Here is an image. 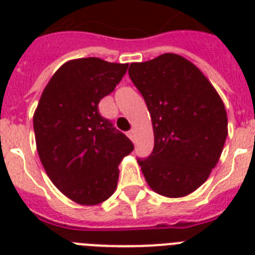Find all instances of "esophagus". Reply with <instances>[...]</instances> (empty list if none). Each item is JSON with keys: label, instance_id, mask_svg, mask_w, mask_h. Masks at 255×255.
Instances as JSON below:
<instances>
[{"label": "esophagus", "instance_id": "obj_1", "mask_svg": "<svg viewBox=\"0 0 255 255\" xmlns=\"http://www.w3.org/2000/svg\"><path fill=\"white\" fill-rule=\"evenodd\" d=\"M127 136L128 137H129V139L131 140H133V137H135V131H133V129H131V131L128 132L127 133Z\"/></svg>", "mask_w": 255, "mask_h": 255}]
</instances>
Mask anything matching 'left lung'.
I'll list each match as a JSON object with an SVG mask.
<instances>
[{"mask_svg":"<svg viewBox=\"0 0 255 255\" xmlns=\"http://www.w3.org/2000/svg\"><path fill=\"white\" fill-rule=\"evenodd\" d=\"M129 78L147 103L155 147L139 160L145 181L164 197L200 188L217 165L228 136L225 104L202 71L178 54L131 63Z\"/></svg>","mask_w":255,"mask_h":255,"instance_id":"obj_1","label":"left lung"}]
</instances>
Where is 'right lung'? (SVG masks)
<instances>
[{"mask_svg":"<svg viewBox=\"0 0 255 255\" xmlns=\"http://www.w3.org/2000/svg\"><path fill=\"white\" fill-rule=\"evenodd\" d=\"M128 63L79 58L63 63L42 92L33 116L41 163L54 185L79 205L102 204L116 190L119 164L133 144L99 114Z\"/></svg>","mask_w":255,"mask_h":255,"instance_id":"add662e5","label":"right lung"}]
</instances>
